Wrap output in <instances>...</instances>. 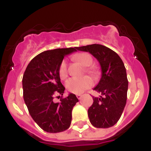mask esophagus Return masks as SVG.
Listing matches in <instances>:
<instances>
[{"label": "esophagus", "instance_id": "34e87169", "mask_svg": "<svg viewBox=\"0 0 151 151\" xmlns=\"http://www.w3.org/2000/svg\"><path fill=\"white\" fill-rule=\"evenodd\" d=\"M76 97H77V98H78V100H81V99H82V94H77Z\"/></svg>", "mask_w": 151, "mask_h": 151}]
</instances>
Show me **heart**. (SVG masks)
<instances>
[{"label": "heart", "mask_w": 151, "mask_h": 151, "mask_svg": "<svg viewBox=\"0 0 151 151\" xmlns=\"http://www.w3.org/2000/svg\"><path fill=\"white\" fill-rule=\"evenodd\" d=\"M75 60L77 62L82 64L83 66H89L91 65L93 60L91 57L88 54L86 53H80L75 57ZM85 71L91 75H94L95 70L94 68L88 67L86 68ZM68 76L67 63L66 60H63L61 62L59 67V76L60 78L64 79ZM92 85V80L88 76L83 77H74L69 78L66 83V89L69 92L73 94H80L83 93L86 89L89 88Z\"/></svg>", "instance_id": "heart-1"}]
</instances>
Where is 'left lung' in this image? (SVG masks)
<instances>
[{
  "instance_id": "obj_1",
  "label": "left lung",
  "mask_w": 151,
  "mask_h": 151,
  "mask_svg": "<svg viewBox=\"0 0 151 151\" xmlns=\"http://www.w3.org/2000/svg\"><path fill=\"white\" fill-rule=\"evenodd\" d=\"M76 50L89 52L101 67V78L94 88L101 96L93 97V104L88 110L89 120L96 128L111 127L120 119L127 100L129 82L123 62L115 51L104 45L94 44Z\"/></svg>"
}]
</instances>
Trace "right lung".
Instances as JSON below:
<instances>
[{
  "label": "right lung",
  "mask_w": 151,
  "mask_h": 151,
  "mask_svg": "<svg viewBox=\"0 0 151 151\" xmlns=\"http://www.w3.org/2000/svg\"><path fill=\"white\" fill-rule=\"evenodd\" d=\"M74 51L76 47L42 52L30 61L23 74L24 101L32 118L47 132H61L71 124L72 110L78 101L76 96L69 94L59 103H54V97L62 96L65 90L59 76L60 65L65 56Z\"/></svg>",
  "instance_id": "right-lung-1"
}]
</instances>
